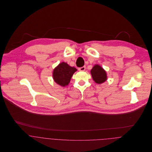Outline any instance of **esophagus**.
I'll list each match as a JSON object with an SVG mask.
<instances>
[{
  "label": "esophagus",
  "mask_w": 152,
  "mask_h": 152,
  "mask_svg": "<svg viewBox=\"0 0 152 152\" xmlns=\"http://www.w3.org/2000/svg\"><path fill=\"white\" fill-rule=\"evenodd\" d=\"M78 69H79V71H85V69H86V66H84L80 67V68H78Z\"/></svg>",
  "instance_id": "obj_1"
}]
</instances>
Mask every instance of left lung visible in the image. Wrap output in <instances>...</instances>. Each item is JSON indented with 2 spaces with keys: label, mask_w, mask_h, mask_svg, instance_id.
Listing matches in <instances>:
<instances>
[{
  "label": "left lung",
  "mask_w": 152,
  "mask_h": 152,
  "mask_svg": "<svg viewBox=\"0 0 152 152\" xmlns=\"http://www.w3.org/2000/svg\"><path fill=\"white\" fill-rule=\"evenodd\" d=\"M91 74L93 80L98 84L104 83L107 80L106 71L99 64H95L91 70Z\"/></svg>",
  "instance_id": "obj_1"
}]
</instances>
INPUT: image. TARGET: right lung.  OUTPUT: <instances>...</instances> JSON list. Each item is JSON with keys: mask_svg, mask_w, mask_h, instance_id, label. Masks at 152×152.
I'll list each match as a JSON object with an SVG mask.
<instances>
[{"mask_svg": "<svg viewBox=\"0 0 152 152\" xmlns=\"http://www.w3.org/2000/svg\"><path fill=\"white\" fill-rule=\"evenodd\" d=\"M77 71L75 67L69 66L65 62H62L53 69V80L58 85L65 87L69 84L71 77Z\"/></svg>", "mask_w": 152, "mask_h": 152, "instance_id": "add662e5", "label": "right lung"}]
</instances>
